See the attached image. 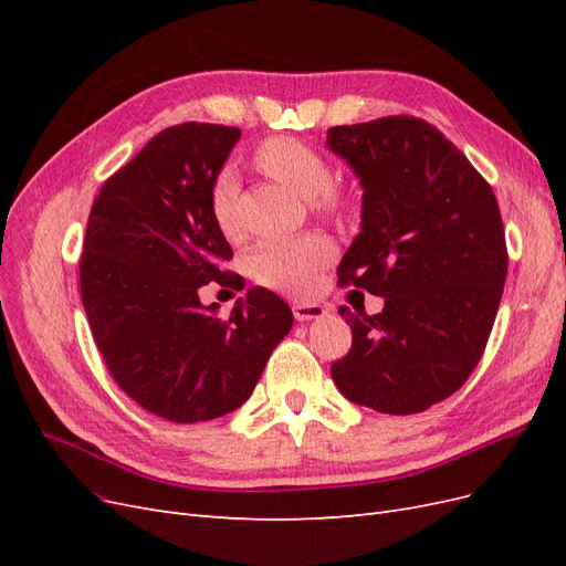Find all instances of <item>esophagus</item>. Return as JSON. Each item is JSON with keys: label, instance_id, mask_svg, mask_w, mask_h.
Wrapping results in <instances>:
<instances>
[{"label": "esophagus", "instance_id": "esophagus-1", "mask_svg": "<svg viewBox=\"0 0 566 566\" xmlns=\"http://www.w3.org/2000/svg\"><path fill=\"white\" fill-rule=\"evenodd\" d=\"M293 314L300 323H304V321H314V318L325 316V310L316 302H297V304H293Z\"/></svg>", "mask_w": 566, "mask_h": 566}]
</instances>
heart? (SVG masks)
<instances>
[{
  "instance_id": "obj_1",
  "label": "heart",
  "mask_w": 566,
  "mask_h": 566,
  "mask_svg": "<svg viewBox=\"0 0 566 566\" xmlns=\"http://www.w3.org/2000/svg\"><path fill=\"white\" fill-rule=\"evenodd\" d=\"M252 163L287 191L312 200L316 212L335 217L345 210L347 198L331 184L333 172L328 160L310 144L293 136H271L254 148ZM235 196V179L231 175L217 177L210 193V214L219 233L229 241L241 238ZM331 243L316 233L266 238L248 256V269L250 276L266 287H276L283 293H306L314 287L318 271L331 262Z\"/></svg>"
}]
</instances>
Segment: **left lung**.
<instances>
[{"label": "left lung", "mask_w": 566, "mask_h": 566, "mask_svg": "<svg viewBox=\"0 0 566 566\" xmlns=\"http://www.w3.org/2000/svg\"><path fill=\"white\" fill-rule=\"evenodd\" d=\"M328 148L364 188L361 233L337 266L339 283L385 297L373 316L339 306L352 349L333 380L358 406L420 413L465 385L484 354L507 276L499 200L420 117L333 127Z\"/></svg>", "instance_id": "8db88e82"}]
</instances>
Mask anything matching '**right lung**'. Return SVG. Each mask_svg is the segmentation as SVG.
Here are the masks:
<instances>
[{"instance_id": "1", "label": "right lung", "mask_w": 566, "mask_h": 566, "mask_svg": "<svg viewBox=\"0 0 566 566\" xmlns=\"http://www.w3.org/2000/svg\"><path fill=\"white\" fill-rule=\"evenodd\" d=\"M241 129L167 127L101 186L80 260L82 304L104 361L129 399L169 422L243 406L293 328L290 306L250 287L229 318L198 287L241 276L210 214V193Z\"/></svg>"}]
</instances>
